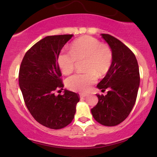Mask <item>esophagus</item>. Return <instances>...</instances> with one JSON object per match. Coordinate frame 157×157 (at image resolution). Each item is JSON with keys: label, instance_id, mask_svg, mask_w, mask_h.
I'll return each mask as SVG.
<instances>
[{"label": "esophagus", "instance_id": "1", "mask_svg": "<svg viewBox=\"0 0 157 157\" xmlns=\"http://www.w3.org/2000/svg\"><path fill=\"white\" fill-rule=\"evenodd\" d=\"M87 96V94H80V98H86Z\"/></svg>", "mask_w": 157, "mask_h": 157}]
</instances>
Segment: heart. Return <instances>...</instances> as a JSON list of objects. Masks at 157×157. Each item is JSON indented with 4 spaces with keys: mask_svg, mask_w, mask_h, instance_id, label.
Wrapping results in <instances>:
<instances>
[{
    "mask_svg": "<svg viewBox=\"0 0 157 157\" xmlns=\"http://www.w3.org/2000/svg\"><path fill=\"white\" fill-rule=\"evenodd\" d=\"M71 51H62L58 56V65L64 75L71 74L76 61L86 60V74H78L66 80L70 90L86 93L96 81V75L102 76L108 71L112 62V52L106 44L91 36H83L75 40Z\"/></svg>",
    "mask_w": 157,
    "mask_h": 157,
    "instance_id": "1",
    "label": "heart"
}]
</instances>
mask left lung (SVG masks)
I'll list each match as a JSON object with an SVG mask.
<instances>
[{
    "instance_id": "8db88e82",
    "label": "left lung",
    "mask_w": 157,
    "mask_h": 157,
    "mask_svg": "<svg viewBox=\"0 0 157 157\" xmlns=\"http://www.w3.org/2000/svg\"><path fill=\"white\" fill-rule=\"evenodd\" d=\"M112 52V62L97 88L106 95H98V104L91 109L96 121L107 126L125 120L134 107L140 82L139 65L134 53L123 43L109 34H101Z\"/></svg>"
}]
</instances>
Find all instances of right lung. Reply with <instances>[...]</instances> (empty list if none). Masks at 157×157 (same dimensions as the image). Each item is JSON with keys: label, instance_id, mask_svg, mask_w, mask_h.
Instances as JSON below:
<instances>
[{"label": "right lung", "instance_id": "add662e5", "mask_svg": "<svg viewBox=\"0 0 157 157\" xmlns=\"http://www.w3.org/2000/svg\"><path fill=\"white\" fill-rule=\"evenodd\" d=\"M70 35L46 36L25 53L19 70V86L29 112L38 123L60 129L74 119L79 101L76 93L64 90L63 95L54 91L63 87L58 56Z\"/></svg>", "mask_w": 157, "mask_h": 157}]
</instances>
